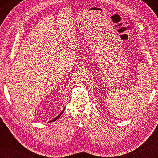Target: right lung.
Instances as JSON below:
<instances>
[{
	"instance_id": "right-lung-1",
	"label": "right lung",
	"mask_w": 158,
	"mask_h": 158,
	"mask_svg": "<svg viewBox=\"0 0 158 158\" xmlns=\"http://www.w3.org/2000/svg\"><path fill=\"white\" fill-rule=\"evenodd\" d=\"M64 110H62V111L61 113H60V115H58V116H57V117H56V118H55V119H53V120H52V121H51V122H53V121H56V120H57V119H58L59 118V117H60V116H61V115H62V113H63V111H64Z\"/></svg>"
}]
</instances>
